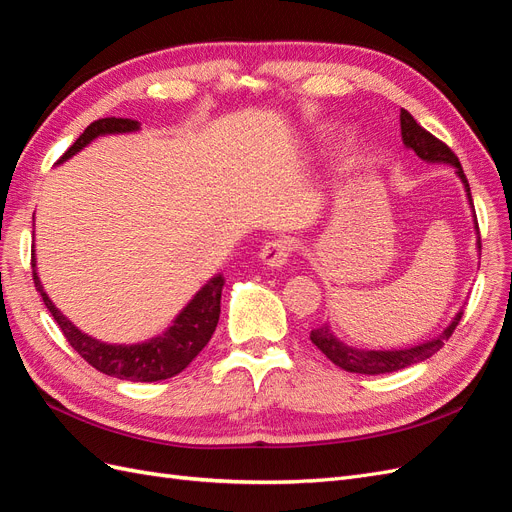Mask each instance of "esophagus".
<instances>
[{"label":"esophagus","instance_id":"1","mask_svg":"<svg viewBox=\"0 0 512 512\" xmlns=\"http://www.w3.org/2000/svg\"><path fill=\"white\" fill-rule=\"evenodd\" d=\"M292 250L294 247H292L290 239H273V241H267L265 245H262L260 260L271 269H280L290 260Z\"/></svg>","mask_w":512,"mask_h":512}]
</instances>
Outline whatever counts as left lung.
Returning a JSON list of instances; mask_svg holds the SVG:
<instances>
[{
    "label": "left lung",
    "instance_id": "8db88e82",
    "mask_svg": "<svg viewBox=\"0 0 512 512\" xmlns=\"http://www.w3.org/2000/svg\"><path fill=\"white\" fill-rule=\"evenodd\" d=\"M399 123H401V141L408 149H412L418 158L425 162H440V164H451L457 168V175L466 188L470 207L474 211L472 203V194H470V183L463 175V168L457 160L455 153L448 149L442 141H438L436 136L429 134L425 128H421L416 123V119L401 108L399 113ZM474 228L478 232V222H476V213H474ZM478 250H480V235H478ZM463 316V309L455 314L451 324L438 335L429 339V342H423L412 348H399V350H361V348H352L344 344L342 339H337L331 331L329 324H322V327L314 329L309 333V339L312 344L318 346L322 354H327V359L333 361L337 367H342L346 371H352V374H367V376H378V374H391V371H399L404 367H410L414 363H421L429 359L431 354H436L444 342H448V337L453 335L455 327L459 324Z\"/></svg>",
    "mask_w": 512,
    "mask_h": 512
}]
</instances>
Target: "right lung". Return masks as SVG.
Returning a JSON list of instances; mask_svg holds the SVG:
<instances>
[{
  "label": "right lung",
  "instance_id": "add662e5",
  "mask_svg": "<svg viewBox=\"0 0 512 512\" xmlns=\"http://www.w3.org/2000/svg\"><path fill=\"white\" fill-rule=\"evenodd\" d=\"M136 130H141V123L134 119H98L94 123H89L85 132L76 138V143L59 158V164L70 160L74 153H79L98 136L126 134ZM32 267L36 290L40 292L44 305L49 307L51 316L59 324L61 333L68 339V344L79 352L91 367H96L106 376L130 382H158L173 378L196 359V354L207 346L215 327H218L220 299L224 288L222 275H213L211 280L194 294V299L181 309L179 316L162 335L151 337L149 342L143 344L126 346L100 342V339L76 329L74 324L53 305L49 294L44 292L40 277L36 273V254H32Z\"/></svg>",
  "mask_w": 512,
  "mask_h": 512
}]
</instances>
